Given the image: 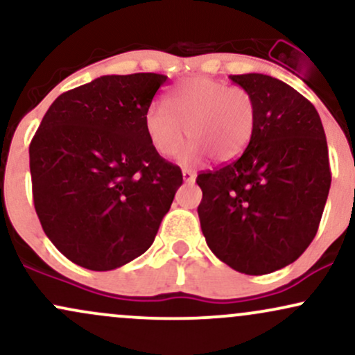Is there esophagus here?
<instances>
[{
    "mask_svg": "<svg viewBox=\"0 0 355 355\" xmlns=\"http://www.w3.org/2000/svg\"><path fill=\"white\" fill-rule=\"evenodd\" d=\"M182 175H183V180H185L187 183L195 182V173L191 172L190 168H183V170H182Z\"/></svg>",
    "mask_w": 355,
    "mask_h": 355,
    "instance_id": "esophagus-1",
    "label": "esophagus"
}]
</instances>
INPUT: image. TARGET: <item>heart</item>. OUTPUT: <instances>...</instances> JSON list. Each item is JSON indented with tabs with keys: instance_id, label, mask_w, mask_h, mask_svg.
<instances>
[{
	"instance_id": "obj_1",
	"label": "heart",
	"mask_w": 355,
	"mask_h": 355,
	"mask_svg": "<svg viewBox=\"0 0 355 355\" xmlns=\"http://www.w3.org/2000/svg\"><path fill=\"white\" fill-rule=\"evenodd\" d=\"M165 105H150L145 113V133L162 157H175L180 152L185 135L191 144L182 153L183 164L202 160L207 153L215 162H230L250 141L255 103L245 88L193 76L170 88Z\"/></svg>"
}]
</instances>
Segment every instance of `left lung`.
<instances>
[{"instance_id":"obj_1","label":"left lung","mask_w":355,"mask_h":355,"mask_svg":"<svg viewBox=\"0 0 355 355\" xmlns=\"http://www.w3.org/2000/svg\"><path fill=\"white\" fill-rule=\"evenodd\" d=\"M230 80L254 98V132L239 158L197 177L198 217L222 262L270 274L315 237L332 178L327 140L315 107L287 83L260 73Z\"/></svg>"}]
</instances>
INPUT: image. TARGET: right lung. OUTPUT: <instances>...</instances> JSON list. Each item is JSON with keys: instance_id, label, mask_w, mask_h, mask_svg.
<instances>
[{"instance_id": "1", "label": "right lung", "mask_w": 355, "mask_h": 355, "mask_svg": "<svg viewBox=\"0 0 355 355\" xmlns=\"http://www.w3.org/2000/svg\"><path fill=\"white\" fill-rule=\"evenodd\" d=\"M165 75H107L51 103L30 144L35 210L76 266L113 270L150 248L182 185L153 150L145 113Z\"/></svg>"}]
</instances>
